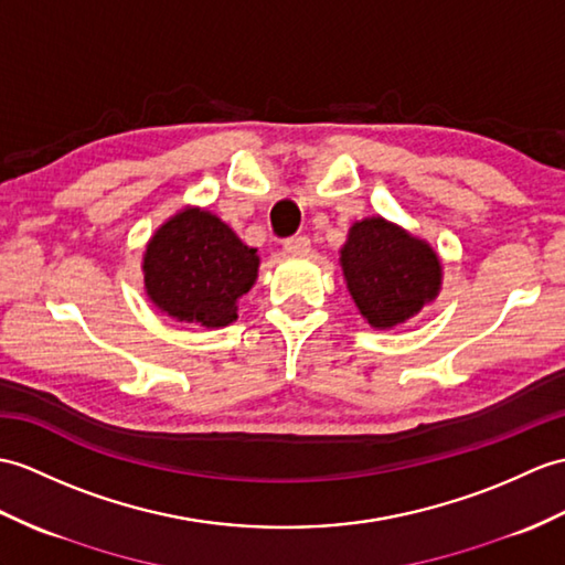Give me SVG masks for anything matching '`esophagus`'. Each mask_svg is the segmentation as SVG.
I'll return each mask as SVG.
<instances>
[{
  "label": "esophagus",
  "instance_id": "34e87169",
  "mask_svg": "<svg viewBox=\"0 0 565 565\" xmlns=\"http://www.w3.org/2000/svg\"><path fill=\"white\" fill-rule=\"evenodd\" d=\"M284 250H286L288 255H294V257L308 255V253H310V241L306 238V235H294V238H288V241L284 243Z\"/></svg>",
  "mask_w": 565,
  "mask_h": 565
}]
</instances>
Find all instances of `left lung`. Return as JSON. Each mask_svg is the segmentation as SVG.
Here are the masks:
<instances>
[{"instance_id":"obj_1","label":"left lung","mask_w":565,"mask_h":565,"mask_svg":"<svg viewBox=\"0 0 565 565\" xmlns=\"http://www.w3.org/2000/svg\"><path fill=\"white\" fill-rule=\"evenodd\" d=\"M339 265L351 300L373 330L412 320L443 286V265L430 243L383 216L351 223Z\"/></svg>"}]
</instances>
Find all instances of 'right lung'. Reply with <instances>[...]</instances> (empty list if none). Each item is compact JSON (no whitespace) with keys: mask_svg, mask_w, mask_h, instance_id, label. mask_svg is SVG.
Returning <instances> with one entry per match:
<instances>
[{"mask_svg":"<svg viewBox=\"0 0 565 565\" xmlns=\"http://www.w3.org/2000/svg\"><path fill=\"white\" fill-rule=\"evenodd\" d=\"M259 255L202 206L166 218L141 257L143 291L175 322L218 330L238 320V300L257 281Z\"/></svg>","mask_w":565,"mask_h":565,"instance_id":"obj_1","label":"right lung"}]
</instances>
